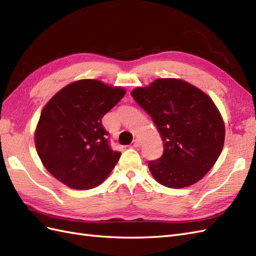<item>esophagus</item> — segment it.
<instances>
[{"label":"esophagus","instance_id":"obj_1","mask_svg":"<svg viewBox=\"0 0 256 256\" xmlns=\"http://www.w3.org/2000/svg\"><path fill=\"white\" fill-rule=\"evenodd\" d=\"M140 144H142L140 140V138H136V140H134V144H133V147H135V148H138V147H140Z\"/></svg>","mask_w":256,"mask_h":256}]
</instances>
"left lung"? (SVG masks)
Returning <instances> with one entry per match:
<instances>
[{"label": "left lung", "instance_id": "1", "mask_svg": "<svg viewBox=\"0 0 256 256\" xmlns=\"http://www.w3.org/2000/svg\"><path fill=\"white\" fill-rule=\"evenodd\" d=\"M152 116L163 142V154L148 168L159 184L184 188L199 182L224 147L225 123L211 97L180 78H156L130 92Z\"/></svg>", "mask_w": 256, "mask_h": 256}]
</instances>
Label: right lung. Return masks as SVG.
Returning <instances> with one entry per match:
<instances>
[{
  "label": "right lung",
  "mask_w": 256,
  "mask_h": 256,
  "mask_svg": "<svg viewBox=\"0 0 256 256\" xmlns=\"http://www.w3.org/2000/svg\"><path fill=\"white\" fill-rule=\"evenodd\" d=\"M126 93L122 86L82 78L66 85L46 102L34 142L44 168L57 180L88 190L108 178L121 154L109 147L102 119Z\"/></svg>",
  "instance_id": "obj_1"
}]
</instances>
